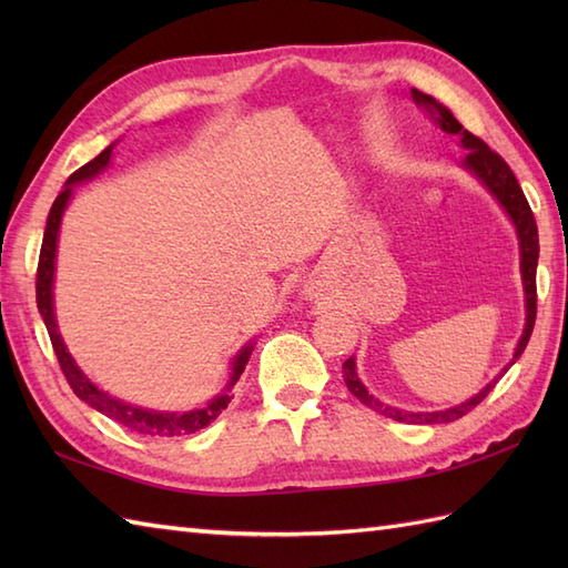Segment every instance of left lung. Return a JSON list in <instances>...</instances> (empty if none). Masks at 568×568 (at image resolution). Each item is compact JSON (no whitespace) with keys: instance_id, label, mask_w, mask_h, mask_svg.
<instances>
[{"instance_id":"8db88e82","label":"left lung","mask_w":568,"mask_h":568,"mask_svg":"<svg viewBox=\"0 0 568 568\" xmlns=\"http://www.w3.org/2000/svg\"><path fill=\"white\" fill-rule=\"evenodd\" d=\"M413 100L425 106V110L432 114L434 124H439L442 131L446 134H456L462 136V146L466 149V155L462 165L466 168L468 173H474L480 183H484L490 195L496 197L503 210L508 212V216L515 224V232L517 239H520V271H523V285H525V310H527V320H525V332L520 336V342H517V348L513 354L510 366L515 364L517 358L523 356L525 346L529 342V336H532L535 329V320H537V258H539V234H537V222H535V214L529 210V202L525 197V192L517 183L515 173L510 171V165L505 163L496 151H490L484 141L478 136L470 134L462 124L456 122V116L446 110L444 104H439L437 100L432 98V94H425L419 90H413ZM508 371V368H505ZM503 371V373H505ZM500 373V376H503ZM344 383L346 388L352 390L354 397H358L361 403L366 407H371L373 413H378L383 417H390L395 422H405V425H442V422H454L458 417H464L466 413H470L484 397L493 390V385L498 383V378L488 383L484 390L476 393L474 397H468L466 403L462 405H454L449 409H437V413H409V409H400V407H393V405H385L381 403L378 397H373L366 385L358 381V373H356V361L354 356L344 361Z\"/></svg>"}]
</instances>
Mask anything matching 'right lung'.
<instances>
[{
	"instance_id": "right-lung-1",
	"label": "right lung",
	"mask_w": 568,
	"mask_h": 568,
	"mask_svg": "<svg viewBox=\"0 0 568 568\" xmlns=\"http://www.w3.org/2000/svg\"><path fill=\"white\" fill-rule=\"evenodd\" d=\"M112 146H106L98 159H92L90 163H84L82 168H78L75 173L68 178L65 187L60 190V195L55 197L51 212H48V222H45V232H43V244H41V256H39V271H36V305H39V312L43 317V324L48 329V336H51L53 352L58 356L60 371L68 381V385L72 388L82 403H88L90 407L98 409V413L106 415L110 419H114L116 425H122L131 432L139 434H149V437H183V434H192L200 432L210 425L212 419H216L222 415V409H226V405L232 403V395L229 390L234 388V383L239 381L241 373H244L248 356H251V344L241 348L236 354L234 364H232V378H229L224 393H220L212 400L200 407V409H190V413H159V409H146L139 405H131L124 400H116L110 393L100 390L84 373L80 371V366L75 364V358L68 354V348L60 339L58 324H55V312H53V273H55V248H58V229L60 222H63V212L68 207V202L72 197V187L78 183H84V180H92L98 173H102L106 165H110L112 159Z\"/></svg>"
}]
</instances>
